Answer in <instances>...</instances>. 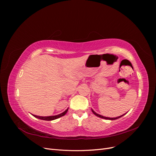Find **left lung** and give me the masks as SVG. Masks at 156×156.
Here are the masks:
<instances>
[{
	"label": "left lung",
	"instance_id": "left-lung-1",
	"mask_svg": "<svg viewBox=\"0 0 156 156\" xmlns=\"http://www.w3.org/2000/svg\"><path fill=\"white\" fill-rule=\"evenodd\" d=\"M92 112L94 113V115H96V116H98V117H100V118H102V119H107V120H116V119H119V118H120V117H122V116H123L125 115V114H124L123 115L120 116H118V117H116V118H108V117H105V116H101V115H98V114H97V113H96L95 111H94L92 109Z\"/></svg>",
	"mask_w": 156,
	"mask_h": 156
}]
</instances>
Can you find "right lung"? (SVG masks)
<instances>
[{
    "label": "right lung",
    "instance_id": "obj_1",
    "mask_svg": "<svg viewBox=\"0 0 156 156\" xmlns=\"http://www.w3.org/2000/svg\"><path fill=\"white\" fill-rule=\"evenodd\" d=\"M68 108H67L66 110L64 112H63L62 113H61V114L60 115H56V116H36V115H33L34 117L36 118H37V119H41V120H55V119H58V118L64 115H65L66 114V112H68Z\"/></svg>",
    "mask_w": 156,
    "mask_h": 156
}]
</instances>
